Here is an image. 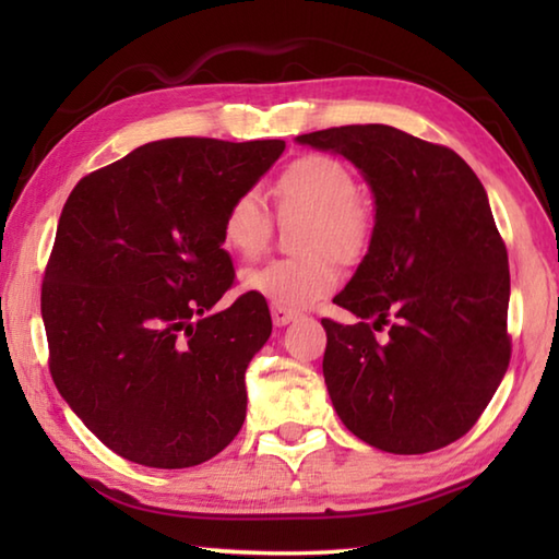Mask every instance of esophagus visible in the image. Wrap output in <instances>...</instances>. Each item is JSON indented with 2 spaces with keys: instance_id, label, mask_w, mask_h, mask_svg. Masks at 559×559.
<instances>
[{
  "instance_id": "esophagus-1",
  "label": "esophagus",
  "mask_w": 559,
  "mask_h": 559,
  "mask_svg": "<svg viewBox=\"0 0 559 559\" xmlns=\"http://www.w3.org/2000/svg\"><path fill=\"white\" fill-rule=\"evenodd\" d=\"M271 318H273V325H288L290 320L298 318V313L296 310H288L281 306H271Z\"/></svg>"
}]
</instances>
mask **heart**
Wrapping results in <instances>:
<instances>
[{
	"mask_svg": "<svg viewBox=\"0 0 559 559\" xmlns=\"http://www.w3.org/2000/svg\"><path fill=\"white\" fill-rule=\"evenodd\" d=\"M273 200L283 216H306L298 229L302 257L273 259L243 273L246 290L273 306L298 310L337 288V261L362 259L372 243L374 216L357 197V179L343 159L313 153L283 169L273 182ZM273 236L269 206L257 192H241L226 206L222 243L246 261L261 257Z\"/></svg>",
	"mask_w": 559,
	"mask_h": 559,
	"instance_id": "obj_1",
	"label": "heart"
}]
</instances>
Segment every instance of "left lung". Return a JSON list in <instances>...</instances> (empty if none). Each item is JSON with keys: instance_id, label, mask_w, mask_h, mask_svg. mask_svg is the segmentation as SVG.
<instances>
[{"instance_id": "1", "label": "left lung", "mask_w": 559, "mask_h": 559, "mask_svg": "<svg viewBox=\"0 0 559 559\" xmlns=\"http://www.w3.org/2000/svg\"><path fill=\"white\" fill-rule=\"evenodd\" d=\"M298 143L355 163L377 206L370 251L333 298L359 323L320 320L335 412L374 449L449 447L480 419L510 362L508 251L486 189L451 147L392 126L316 130Z\"/></svg>"}]
</instances>
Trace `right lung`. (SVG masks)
Wrapping results in <instances>:
<instances>
[{"label":"right lung","mask_w":559,"mask_h":559,"mask_svg":"<svg viewBox=\"0 0 559 559\" xmlns=\"http://www.w3.org/2000/svg\"><path fill=\"white\" fill-rule=\"evenodd\" d=\"M283 140L169 138L73 187L41 283L56 390L118 456L189 468L246 419L243 372L271 335L266 298L234 286L222 219Z\"/></svg>","instance_id":"add662e5"}]
</instances>
